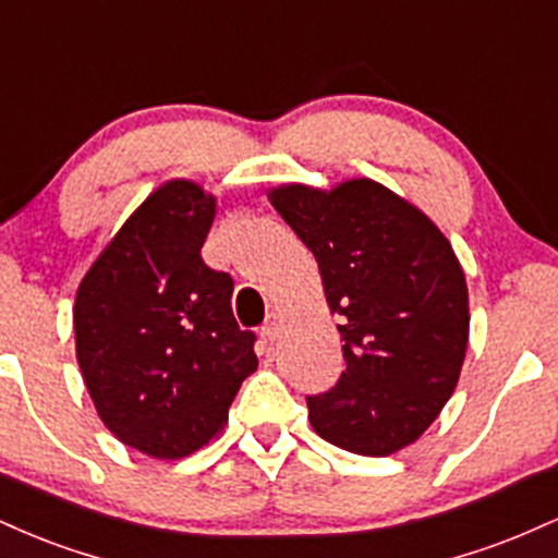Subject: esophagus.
Returning a JSON list of instances; mask_svg holds the SVG:
<instances>
[{"label": "esophagus", "mask_w": 558, "mask_h": 558, "mask_svg": "<svg viewBox=\"0 0 558 558\" xmlns=\"http://www.w3.org/2000/svg\"><path fill=\"white\" fill-rule=\"evenodd\" d=\"M280 325H283V319H280L278 312H270L265 319V325H262V332H265L267 341H275V338L280 336Z\"/></svg>", "instance_id": "obj_1"}]
</instances>
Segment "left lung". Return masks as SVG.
I'll return each instance as SVG.
<instances>
[{
	"label": "left lung",
	"instance_id": "8db88e82",
	"mask_svg": "<svg viewBox=\"0 0 558 558\" xmlns=\"http://www.w3.org/2000/svg\"><path fill=\"white\" fill-rule=\"evenodd\" d=\"M272 207L315 254L345 369L310 396L317 435L362 457L414 444L451 399L470 341L464 270L438 226L386 185L288 183Z\"/></svg>",
	"mask_w": 558,
	"mask_h": 558
}]
</instances>
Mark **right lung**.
I'll return each instance as SVG.
<instances>
[{
  "instance_id": "right-lung-1",
  "label": "right lung",
  "mask_w": 558,
  "mask_h": 558,
  "mask_svg": "<svg viewBox=\"0 0 558 558\" xmlns=\"http://www.w3.org/2000/svg\"><path fill=\"white\" fill-rule=\"evenodd\" d=\"M217 202L168 181L114 233L75 293V356L120 444L183 459L215 438L257 369L252 330L233 317V278L204 265Z\"/></svg>"
}]
</instances>
